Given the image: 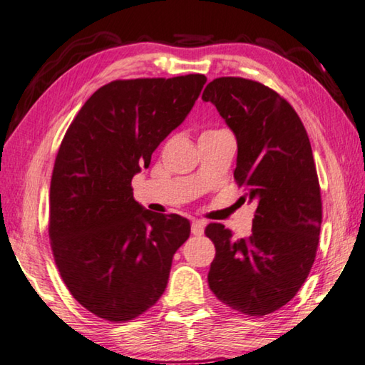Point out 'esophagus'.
<instances>
[{"label":"esophagus","mask_w":365,"mask_h":365,"mask_svg":"<svg viewBox=\"0 0 365 365\" xmlns=\"http://www.w3.org/2000/svg\"><path fill=\"white\" fill-rule=\"evenodd\" d=\"M190 230H192V235H195V237H202V235H203V230H205L203 222H200V221H194V222H192Z\"/></svg>","instance_id":"1"}]
</instances>
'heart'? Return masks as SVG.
Segmentation results:
<instances>
[{
    "mask_svg": "<svg viewBox=\"0 0 365 365\" xmlns=\"http://www.w3.org/2000/svg\"><path fill=\"white\" fill-rule=\"evenodd\" d=\"M212 132H216V130H212ZM206 133H208V132H206Z\"/></svg>",
    "mask_w": 365,
    "mask_h": 365,
    "instance_id": "heart-1",
    "label": "heart"
}]
</instances>
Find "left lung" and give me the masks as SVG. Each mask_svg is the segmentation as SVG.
Masks as SVG:
<instances>
[{
  "label": "left lung",
  "mask_w": 365,
  "mask_h": 365,
  "mask_svg": "<svg viewBox=\"0 0 365 365\" xmlns=\"http://www.w3.org/2000/svg\"><path fill=\"white\" fill-rule=\"evenodd\" d=\"M202 100L235 133L240 200L257 205L250 238L206 225L216 247L210 289L235 312L264 316L297 294L314 262L322 205L312 144L294 108L260 82L217 78Z\"/></svg>",
  "instance_id": "obj_1"
}]
</instances>
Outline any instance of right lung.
Instances as JSON below:
<instances>
[{"label":"right lung","mask_w":365,"mask_h":365,"mask_svg":"<svg viewBox=\"0 0 365 365\" xmlns=\"http://www.w3.org/2000/svg\"><path fill=\"white\" fill-rule=\"evenodd\" d=\"M205 82L203 74L109 82L60 144L51 181L52 252L73 297L98 318L130 321L165 292L190 222L143 208L132 180L187 118Z\"/></svg>","instance_id":"obj_1"}]
</instances>
